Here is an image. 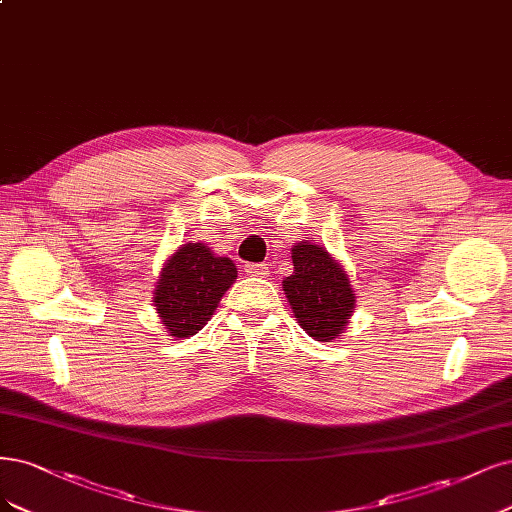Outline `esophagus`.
Segmentation results:
<instances>
[{"label":"esophagus","instance_id":"34e87169","mask_svg":"<svg viewBox=\"0 0 512 512\" xmlns=\"http://www.w3.org/2000/svg\"><path fill=\"white\" fill-rule=\"evenodd\" d=\"M245 273L252 275V277H267L269 267L264 262H248V264H245Z\"/></svg>","mask_w":512,"mask_h":512}]
</instances>
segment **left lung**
I'll return each mask as SVG.
<instances>
[{
    "mask_svg": "<svg viewBox=\"0 0 512 512\" xmlns=\"http://www.w3.org/2000/svg\"><path fill=\"white\" fill-rule=\"evenodd\" d=\"M292 262L294 275L281 286L298 324L317 341L337 339L356 301L347 273L324 248L305 241L292 248Z\"/></svg>",
    "mask_w": 512,
    "mask_h": 512,
    "instance_id": "8db88e82",
    "label": "left lung"
}]
</instances>
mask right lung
<instances>
[{
  "instance_id": "1",
  "label": "right lung",
  "mask_w": 512,
  "mask_h": 512,
  "mask_svg": "<svg viewBox=\"0 0 512 512\" xmlns=\"http://www.w3.org/2000/svg\"><path fill=\"white\" fill-rule=\"evenodd\" d=\"M235 277L233 260L214 256L203 243L182 245L169 258L154 290V307L171 337L197 334L214 315Z\"/></svg>"
}]
</instances>
